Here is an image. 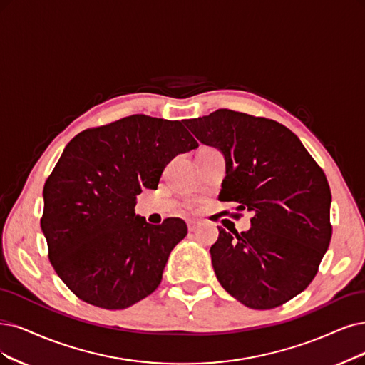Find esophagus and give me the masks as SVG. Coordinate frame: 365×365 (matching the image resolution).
<instances>
[{"label":"esophagus","instance_id":"obj_1","mask_svg":"<svg viewBox=\"0 0 365 365\" xmlns=\"http://www.w3.org/2000/svg\"><path fill=\"white\" fill-rule=\"evenodd\" d=\"M197 227H198V224H197V222H194V221L187 222V230H190V233H194V232L197 230Z\"/></svg>","mask_w":365,"mask_h":365}]
</instances>
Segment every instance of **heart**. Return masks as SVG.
<instances>
[{
	"instance_id": "obj_1",
	"label": "heart",
	"mask_w": 365,
	"mask_h": 365,
	"mask_svg": "<svg viewBox=\"0 0 365 365\" xmlns=\"http://www.w3.org/2000/svg\"><path fill=\"white\" fill-rule=\"evenodd\" d=\"M205 150H212V148H207V147H206V148H201L200 152H205Z\"/></svg>"
}]
</instances>
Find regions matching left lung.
Returning a JSON list of instances; mask_svg holds the SVG:
<instances>
[{
  "label": "left lung",
  "mask_w": 365,
  "mask_h": 365,
  "mask_svg": "<svg viewBox=\"0 0 365 365\" xmlns=\"http://www.w3.org/2000/svg\"><path fill=\"white\" fill-rule=\"evenodd\" d=\"M183 123L224 155L220 200L254 215L248 232L218 228L210 257L220 284L254 309L290 301L313 281L331 242L325 173L278 121L218 110Z\"/></svg>",
  "instance_id": "8db88e82"
}]
</instances>
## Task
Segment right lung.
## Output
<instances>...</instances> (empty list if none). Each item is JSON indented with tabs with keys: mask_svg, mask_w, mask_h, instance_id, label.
<instances>
[{
	"mask_svg": "<svg viewBox=\"0 0 365 365\" xmlns=\"http://www.w3.org/2000/svg\"><path fill=\"white\" fill-rule=\"evenodd\" d=\"M197 147L182 121L143 114L87 129L64 147L43 187L40 225L51 264L79 299L123 309L158 289L187 227L180 218L148 224L135 215V198Z\"/></svg>",
	"mask_w": 365,
	"mask_h": 365,
	"instance_id": "1",
	"label": "right lung"
}]
</instances>
